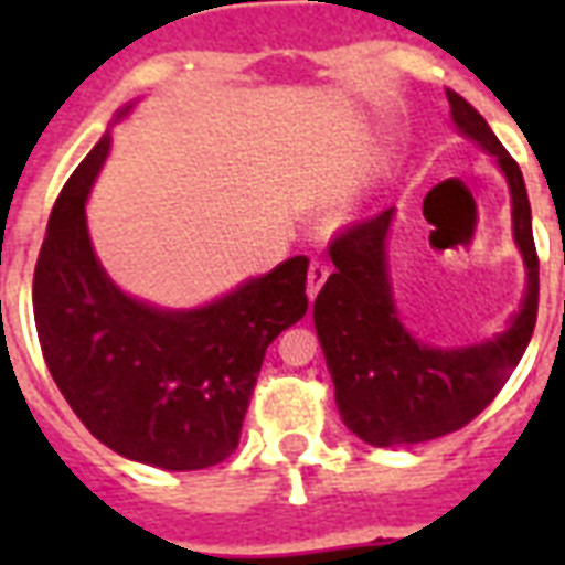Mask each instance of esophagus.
I'll use <instances>...</instances> for the list:
<instances>
[{
	"instance_id": "obj_1",
	"label": "esophagus",
	"mask_w": 565,
	"mask_h": 565,
	"mask_svg": "<svg viewBox=\"0 0 565 565\" xmlns=\"http://www.w3.org/2000/svg\"><path fill=\"white\" fill-rule=\"evenodd\" d=\"M328 275H331V266L326 260H313L308 269V296L310 299H317V292L322 290V284L328 281Z\"/></svg>"
}]
</instances>
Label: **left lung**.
<instances>
[{
	"instance_id": "left-lung-1",
	"label": "left lung",
	"mask_w": 565,
	"mask_h": 565,
	"mask_svg": "<svg viewBox=\"0 0 565 565\" xmlns=\"http://www.w3.org/2000/svg\"><path fill=\"white\" fill-rule=\"evenodd\" d=\"M446 96L455 126L508 175L513 237L527 269L525 299L508 331L487 343L460 349L419 343L395 313L386 275L393 207L337 231L328 246L337 269L313 301V322L345 428L377 448L428 443L469 425L508 384L536 326L540 257L522 170L463 96L455 90Z\"/></svg>"
}]
</instances>
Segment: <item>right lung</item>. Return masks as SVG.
Returning <instances> with one entry per match:
<instances>
[{
	"mask_svg": "<svg viewBox=\"0 0 565 565\" xmlns=\"http://www.w3.org/2000/svg\"><path fill=\"white\" fill-rule=\"evenodd\" d=\"M108 149L105 135L49 216L34 266L40 349L99 443L170 472L207 469L237 448L269 343L308 310V257H290L195 310L131 299L93 255L84 216Z\"/></svg>",
	"mask_w": 565,
	"mask_h": 565,
	"instance_id": "right-lung-1",
	"label": "right lung"
}]
</instances>
